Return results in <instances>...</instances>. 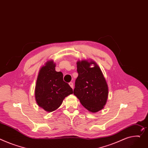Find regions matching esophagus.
I'll return each mask as SVG.
<instances>
[{
  "label": "esophagus",
  "mask_w": 148,
  "mask_h": 148,
  "mask_svg": "<svg viewBox=\"0 0 148 148\" xmlns=\"http://www.w3.org/2000/svg\"><path fill=\"white\" fill-rule=\"evenodd\" d=\"M69 84H70V86H71V87L72 88H74V86H73V82H70V83H69Z\"/></svg>",
  "instance_id": "esophagus-1"
}]
</instances>
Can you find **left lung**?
<instances>
[{"label": "left lung", "instance_id": "left-lung-1", "mask_svg": "<svg viewBox=\"0 0 148 148\" xmlns=\"http://www.w3.org/2000/svg\"><path fill=\"white\" fill-rule=\"evenodd\" d=\"M91 64L94 66L91 67ZM78 77L75 80L74 94L82 105L91 112L102 110L108 96V87L102 71L93 61L77 62Z\"/></svg>", "mask_w": 148, "mask_h": 148}]
</instances>
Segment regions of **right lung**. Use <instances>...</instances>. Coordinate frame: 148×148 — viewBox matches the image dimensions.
<instances>
[{
	"instance_id": "add662e5",
	"label": "right lung",
	"mask_w": 148,
	"mask_h": 148,
	"mask_svg": "<svg viewBox=\"0 0 148 148\" xmlns=\"http://www.w3.org/2000/svg\"><path fill=\"white\" fill-rule=\"evenodd\" d=\"M52 60L46 62L38 72L35 98L39 107L52 112L60 107L65 97L73 93L72 88L63 80V74L55 71Z\"/></svg>"
}]
</instances>
